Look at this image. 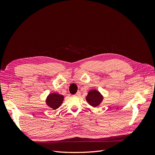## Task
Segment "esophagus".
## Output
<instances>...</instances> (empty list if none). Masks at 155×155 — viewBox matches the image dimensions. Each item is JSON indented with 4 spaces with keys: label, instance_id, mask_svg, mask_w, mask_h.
Masks as SVG:
<instances>
[{
    "label": "esophagus",
    "instance_id": "34e87169",
    "mask_svg": "<svg viewBox=\"0 0 155 155\" xmlns=\"http://www.w3.org/2000/svg\"><path fill=\"white\" fill-rule=\"evenodd\" d=\"M80 95H81V92L79 91L77 92V93L76 94H75V96H79Z\"/></svg>",
    "mask_w": 155,
    "mask_h": 155
}]
</instances>
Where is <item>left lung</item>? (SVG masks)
Here are the masks:
<instances>
[{
    "mask_svg": "<svg viewBox=\"0 0 155 155\" xmlns=\"http://www.w3.org/2000/svg\"><path fill=\"white\" fill-rule=\"evenodd\" d=\"M86 100L89 105L94 107H96L101 103L103 96L97 91L91 90L88 92V95L86 97Z\"/></svg>",
    "mask_w": 155,
    "mask_h": 155,
    "instance_id": "obj_1",
    "label": "left lung"
}]
</instances>
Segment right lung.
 Masks as SVG:
<instances>
[{
	"mask_svg": "<svg viewBox=\"0 0 155 155\" xmlns=\"http://www.w3.org/2000/svg\"><path fill=\"white\" fill-rule=\"evenodd\" d=\"M64 100L63 96L59 94L58 93H52L48 95L46 98V104L54 110L57 109L59 108Z\"/></svg>",
	"mask_w": 155,
	"mask_h": 155,
	"instance_id": "right-lung-1",
	"label": "right lung"
}]
</instances>
